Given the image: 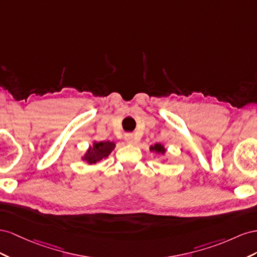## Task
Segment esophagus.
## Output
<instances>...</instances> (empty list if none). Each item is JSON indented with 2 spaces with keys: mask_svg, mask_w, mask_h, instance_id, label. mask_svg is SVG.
<instances>
[{
  "mask_svg": "<svg viewBox=\"0 0 257 257\" xmlns=\"http://www.w3.org/2000/svg\"><path fill=\"white\" fill-rule=\"evenodd\" d=\"M126 142H127L128 144H133V143H135V139H134V137H133V136H127V137H126Z\"/></svg>",
  "mask_w": 257,
  "mask_h": 257,
  "instance_id": "1",
  "label": "esophagus"
}]
</instances>
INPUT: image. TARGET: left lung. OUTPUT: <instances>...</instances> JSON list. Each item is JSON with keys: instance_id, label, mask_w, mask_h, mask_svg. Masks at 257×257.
Here are the masks:
<instances>
[{"instance_id": "obj_1", "label": "left lung", "mask_w": 257, "mask_h": 257, "mask_svg": "<svg viewBox=\"0 0 257 257\" xmlns=\"http://www.w3.org/2000/svg\"><path fill=\"white\" fill-rule=\"evenodd\" d=\"M150 150H151V151H153V152H155V153L161 154V155H165V153H166L165 146H164V145H161V144H159V143L155 144L154 146H151Z\"/></svg>"}]
</instances>
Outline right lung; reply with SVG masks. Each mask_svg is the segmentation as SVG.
<instances>
[{
    "label": "right lung",
    "instance_id": "1",
    "mask_svg": "<svg viewBox=\"0 0 257 257\" xmlns=\"http://www.w3.org/2000/svg\"><path fill=\"white\" fill-rule=\"evenodd\" d=\"M115 149V143L109 141H102V142H93L89 149L87 150L85 155L82 157L83 160L89 165L97 164L102 159L108 157L109 154Z\"/></svg>",
    "mask_w": 257,
    "mask_h": 257
}]
</instances>
